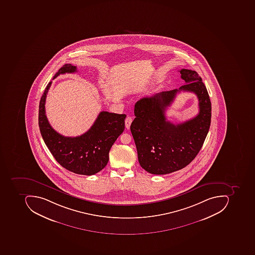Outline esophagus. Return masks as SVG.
Listing matches in <instances>:
<instances>
[{
  "label": "esophagus",
  "instance_id": "esophagus-1",
  "mask_svg": "<svg viewBox=\"0 0 255 255\" xmlns=\"http://www.w3.org/2000/svg\"><path fill=\"white\" fill-rule=\"evenodd\" d=\"M131 122H132V119H131V117H127V119H126L125 120V126L126 128H129L130 125H131Z\"/></svg>",
  "mask_w": 255,
  "mask_h": 255
}]
</instances>
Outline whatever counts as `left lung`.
<instances>
[{
	"label": "left lung",
	"instance_id": "1",
	"mask_svg": "<svg viewBox=\"0 0 255 255\" xmlns=\"http://www.w3.org/2000/svg\"><path fill=\"white\" fill-rule=\"evenodd\" d=\"M185 85L161 92L136 102L135 118L130 130L133 136L141 168L154 175H165L182 169L194 159L208 135L212 104L202 78L195 70L182 69ZM181 91H192L198 97L200 112L182 124L167 122L164 111Z\"/></svg>",
	"mask_w": 255,
	"mask_h": 255
}]
</instances>
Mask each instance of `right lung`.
I'll list each match as a JSON object with an SVG mask.
<instances>
[{
    "label": "right lung",
    "instance_id": "1",
    "mask_svg": "<svg viewBox=\"0 0 255 255\" xmlns=\"http://www.w3.org/2000/svg\"><path fill=\"white\" fill-rule=\"evenodd\" d=\"M75 72L77 67L65 64L53 80L60 74ZM51 83L47 84L39 105L38 124L43 141L63 168L78 175H94L108 163L110 148L124 131L127 115L100 112L87 132L80 136H63L52 128L45 114L46 97Z\"/></svg>",
    "mask_w": 255,
    "mask_h": 255
}]
</instances>
